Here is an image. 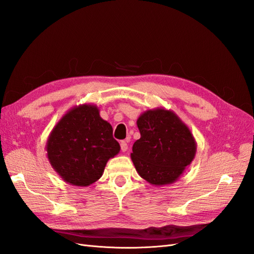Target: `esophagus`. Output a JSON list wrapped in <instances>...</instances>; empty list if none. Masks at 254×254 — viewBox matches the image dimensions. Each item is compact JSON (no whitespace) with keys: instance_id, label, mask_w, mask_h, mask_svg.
Returning a JSON list of instances; mask_svg holds the SVG:
<instances>
[{"instance_id":"esophagus-1","label":"esophagus","mask_w":254,"mask_h":254,"mask_svg":"<svg viewBox=\"0 0 254 254\" xmlns=\"http://www.w3.org/2000/svg\"><path fill=\"white\" fill-rule=\"evenodd\" d=\"M121 149H122V151H127L128 144L125 141H122L121 142Z\"/></svg>"}]
</instances>
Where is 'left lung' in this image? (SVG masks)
<instances>
[{"label": "left lung", "instance_id": "8db88e82", "mask_svg": "<svg viewBox=\"0 0 254 254\" xmlns=\"http://www.w3.org/2000/svg\"><path fill=\"white\" fill-rule=\"evenodd\" d=\"M136 125L141 137L130 157L137 174L155 187L178 180L197 150L190 128L173 110L164 108L143 112Z\"/></svg>", "mask_w": 254, "mask_h": 254}]
</instances>
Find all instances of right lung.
<instances>
[{
	"mask_svg": "<svg viewBox=\"0 0 254 254\" xmlns=\"http://www.w3.org/2000/svg\"><path fill=\"white\" fill-rule=\"evenodd\" d=\"M112 131L96 105L73 107L48 137L45 149L52 167L66 183L89 187L101 178L108 160L121 150Z\"/></svg>",
	"mask_w": 254,
	"mask_h": 254,
	"instance_id": "add662e5",
	"label": "right lung"
}]
</instances>
